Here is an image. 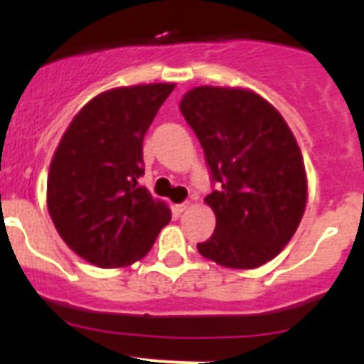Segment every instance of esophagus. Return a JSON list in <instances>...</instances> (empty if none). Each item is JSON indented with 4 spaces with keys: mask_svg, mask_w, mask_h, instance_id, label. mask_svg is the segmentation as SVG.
Here are the masks:
<instances>
[{
    "mask_svg": "<svg viewBox=\"0 0 364 364\" xmlns=\"http://www.w3.org/2000/svg\"><path fill=\"white\" fill-rule=\"evenodd\" d=\"M189 208H191V204H189V202H182V204H176L175 205V210L178 211V213H182V211L189 210Z\"/></svg>",
    "mask_w": 364,
    "mask_h": 364,
    "instance_id": "34e87169",
    "label": "esophagus"
}]
</instances>
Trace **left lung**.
<instances>
[{"instance_id":"left-lung-1","label":"left lung","mask_w":364,"mask_h":364,"mask_svg":"<svg viewBox=\"0 0 364 364\" xmlns=\"http://www.w3.org/2000/svg\"><path fill=\"white\" fill-rule=\"evenodd\" d=\"M178 107L217 182L204 198L217 226L198 253L224 268L266 264L306 210V169L294 133L268 100L242 87H193Z\"/></svg>"}]
</instances>
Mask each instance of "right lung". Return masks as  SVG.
Returning a JSON list of instances; mask_svg holds the SVG:
<instances>
[{"label": "right lung", "instance_id": "obj_1", "mask_svg": "<svg viewBox=\"0 0 364 364\" xmlns=\"http://www.w3.org/2000/svg\"><path fill=\"white\" fill-rule=\"evenodd\" d=\"M175 83L114 87L89 100L53 154L47 210L63 242L98 268L144 259L171 210L138 188L144 136Z\"/></svg>", "mask_w": 364, "mask_h": 364}]
</instances>
